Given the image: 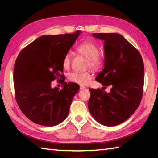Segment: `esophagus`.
<instances>
[{
    "mask_svg": "<svg viewBox=\"0 0 158 158\" xmlns=\"http://www.w3.org/2000/svg\"><path fill=\"white\" fill-rule=\"evenodd\" d=\"M86 87H85L84 86H82V85H81V86H79V89L80 90H82V89H84Z\"/></svg>",
    "mask_w": 158,
    "mask_h": 158,
    "instance_id": "1",
    "label": "esophagus"
}]
</instances>
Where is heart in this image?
I'll return each mask as SVG.
<instances>
[{"mask_svg":"<svg viewBox=\"0 0 158 158\" xmlns=\"http://www.w3.org/2000/svg\"><path fill=\"white\" fill-rule=\"evenodd\" d=\"M77 51L81 56L88 60L87 67L94 70L101 68L102 65V60L99 55V48L96 44L91 41H86L80 44L77 47ZM71 62V53L67 52L62 60V66L64 69L69 68ZM69 81L79 84H86L92 78V74L89 72H72L68 74Z\"/></svg>","mask_w":158,"mask_h":158,"instance_id":"heart-1","label":"heart"}]
</instances>
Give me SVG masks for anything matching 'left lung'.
<instances>
[{
	"instance_id": "obj_1",
	"label": "left lung",
	"mask_w": 158,
	"mask_h": 158,
	"mask_svg": "<svg viewBox=\"0 0 158 158\" xmlns=\"http://www.w3.org/2000/svg\"><path fill=\"white\" fill-rule=\"evenodd\" d=\"M104 41V68L96 80L110 86V92L90 89L88 107L92 117L102 125L113 127L129 119L141 101L144 64L139 51L116 33L93 34Z\"/></svg>"
}]
</instances>
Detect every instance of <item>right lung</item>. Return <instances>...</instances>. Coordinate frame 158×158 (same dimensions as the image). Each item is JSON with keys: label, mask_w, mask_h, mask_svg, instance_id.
Masks as SVG:
<instances>
[{"label": "right lung", "mask_w": 158, "mask_h": 158, "mask_svg": "<svg viewBox=\"0 0 158 158\" xmlns=\"http://www.w3.org/2000/svg\"><path fill=\"white\" fill-rule=\"evenodd\" d=\"M81 31L74 34L42 36L19 52L14 67V88L17 105L25 116L37 124L52 127L67 118L79 86L64 81L62 60ZM62 80L61 90L51 88Z\"/></svg>", "instance_id": "right-lung-1"}]
</instances>
